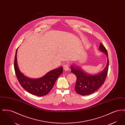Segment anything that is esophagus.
Segmentation results:
<instances>
[{"label":"esophagus","instance_id":"esophagus-1","mask_svg":"<svg viewBox=\"0 0 125 125\" xmlns=\"http://www.w3.org/2000/svg\"><path fill=\"white\" fill-rule=\"evenodd\" d=\"M63 68H64V70L65 71H67L68 70H69V65L68 64H65L63 66Z\"/></svg>","mask_w":125,"mask_h":125}]
</instances>
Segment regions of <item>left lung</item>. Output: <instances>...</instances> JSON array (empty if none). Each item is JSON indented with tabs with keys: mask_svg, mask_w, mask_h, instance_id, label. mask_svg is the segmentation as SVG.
Listing matches in <instances>:
<instances>
[{
	"mask_svg": "<svg viewBox=\"0 0 125 125\" xmlns=\"http://www.w3.org/2000/svg\"><path fill=\"white\" fill-rule=\"evenodd\" d=\"M99 50L105 54L107 57V64L102 71L95 74H90L84 71L81 67L75 64H73L70 66L71 71L77 78L75 90L79 95H90L96 91L104 82L109 67L108 56L106 49L101 43Z\"/></svg>",
	"mask_w": 125,
	"mask_h": 125,
	"instance_id": "obj_1",
	"label": "left lung"
}]
</instances>
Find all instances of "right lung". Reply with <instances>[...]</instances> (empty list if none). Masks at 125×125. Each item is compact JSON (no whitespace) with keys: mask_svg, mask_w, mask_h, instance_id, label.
Wrapping results in <instances>:
<instances>
[{"mask_svg":"<svg viewBox=\"0 0 125 125\" xmlns=\"http://www.w3.org/2000/svg\"><path fill=\"white\" fill-rule=\"evenodd\" d=\"M17 49L14 61V67L18 81L22 88L30 94L42 96L49 93L53 87L57 78L63 73V67L48 72L44 75L38 78L28 77L20 71L17 60Z\"/></svg>","mask_w":125,"mask_h":125,"instance_id":"obj_1","label":"right lung"}]
</instances>
